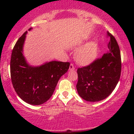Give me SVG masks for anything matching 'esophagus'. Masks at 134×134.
Listing matches in <instances>:
<instances>
[{
  "label": "esophagus",
  "instance_id": "1",
  "mask_svg": "<svg viewBox=\"0 0 134 134\" xmlns=\"http://www.w3.org/2000/svg\"><path fill=\"white\" fill-rule=\"evenodd\" d=\"M75 69V68H74V66L73 64H71L70 66H69V71H74Z\"/></svg>",
  "mask_w": 134,
  "mask_h": 134
}]
</instances>
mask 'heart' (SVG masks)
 Returning <instances> with one entry per match:
<instances>
[{"instance_id":"1","label":"heart","mask_w":134,"mask_h":134,"mask_svg":"<svg viewBox=\"0 0 134 134\" xmlns=\"http://www.w3.org/2000/svg\"><path fill=\"white\" fill-rule=\"evenodd\" d=\"M80 41L77 46H80L82 44ZM98 44L95 41L88 42L84 44L75 55V59L78 64L82 66H87L92 63L96 59L98 55Z\"/></svg>"}]
</instances>
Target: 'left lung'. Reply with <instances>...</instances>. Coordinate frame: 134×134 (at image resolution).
Listing matches in <instances>:
<instances>
[{"label": "left lung", "mask_w": 134, "mask_h": 134, "mask_svg": "<svg viewBox=\"0 0 134 134\" xmlns=\"http://www.w3.org/2000/svg\"><path fill=\"white\" fill-rule=\"evenodd\" d=\"M108 50L100 59L77 69L76 88L83 99L98 102L107 98L115 88L121 70V54L114 36L107 32Z\"/></svg>", "instance_id": "1"}]
</instances>
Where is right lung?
Masks as SVG:
<instances>
[{
	"label": "right lung",
	"mask_w": 134,
	"mask_h": 134,
	"mask_svg": "<svg viewBox=\"0 0 134 134\" xmlns=\"http://www.w3.org/2000/svg\"><path fill=\"white\" fill-rule=\"evenodd\" d=\"M27 34V31L19 38L12 51L11 79L14 90L22 100L38 105L52 96L60 78L67 72L70 63L51 61L40 66L30 65L23 52Z\"/></svg>",
	"instance_id": "add662e5"
}]
</instances>
